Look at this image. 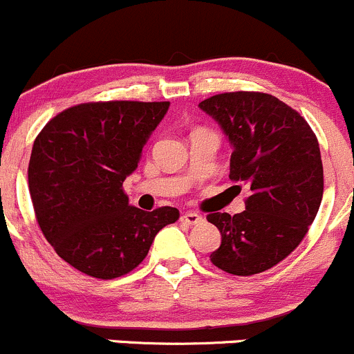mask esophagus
<instances>
[{"instance_id":"esophagus-1","label":"esophagus","mask_w":354,"mask_h":354,"mask_svg":"<svg viewBox=\"0 0 354 354\" xmlns=\"http://www.w3.org/2000/svg\"><path fill=\"white\" fill-rule=\"evenodd\" d=\"M201 220H203L201 214L194 213V211H189V213H184L180 216V221H184V223L187 225H198Z\"/></svg>"}]
</instances>
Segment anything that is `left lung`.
Returning a JSON list of instances; mask_svg holds the SVG:
<instances>
[{"label": "left lung", "instance_id": "obj_1", "mask_svg": "<svg viewBox=\"0 0 354 354\" xmlns=\"http://www.w3.org/2000/svg\"><path fill=\"white\" fill-rule=\"evenodd\" d=\"M199 107L230 141V178L250 189L242 213L207 214L221 233L211 262L235 276L257 274L290 256L315 220L324 192L319 141L295 109L269 93H220Z\"/></svg>", "mask_w": 354, "mask_h": 354}]
</instances>
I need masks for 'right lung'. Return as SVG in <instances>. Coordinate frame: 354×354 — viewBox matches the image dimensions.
Returning <instances> with one entry per match:
<instances>
[{
	"label": "right lung",
	"instance_id": "add662e5",
	"mask_svg": "<svg viewBox=\"0 0 354 354\" xmlns=\"http://www.w3.org/2000/svg\"><path fill=\"white\" fill-rule=\"evenodd\" d=\"M170 102H88L50 119L35 138L28 189L35 218L61 259L98 279L127 274L177 207L143 211L122 182L136 170Z\"/></svg>",
	"mask_w": 354,
	"mask_h": 354
}]
</instances>
